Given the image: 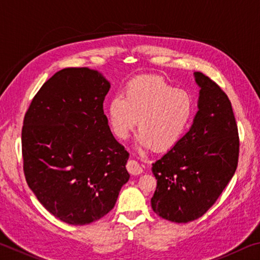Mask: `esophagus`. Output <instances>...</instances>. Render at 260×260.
I'll return each instance as SVG.
<instances>
[{"label":"esophagus","instance_id":"1","mask_svg":"<svg viewBox=\"0 0 260 260\" xmlns=\"http://www.w3.org/2000/svg\"><path fill=\"white\" fill-rule=\"evenodd\" d=\"M127 171H128L132 175H139L143 172V169L138 161L131 159L127 162Z\"/></svg>","mask_w":260,"mask_h":260}]
</instances>
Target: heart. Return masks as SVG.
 Listing matches in <instances>:
<instances>
[{
	"label": "heart",
	"mask_w": 260,
	"mask_h": 260,
	"mask_svg": "<svg viewBox=\"0 0 260 260\" xmlns=\"http://www.w3.org/2000/svg\"><path fill=\"white\" fill-rule=\"evenodd\" d=\"M192 113L190 94L157 77L131 81L122 96H114L108 107L110 126L118 139L128 138L139 120L138 146L157 150H167L179 142Z\"/></svg>",
	"instance_id": "b5f03b06"
}]
</instances>
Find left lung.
I'll list each match as a JSON object with an SVG mask.
<instances>
[{
    "instance_id": "obj_1",
    "label": "left lung",
    "mask_w": 260,
    "mask_h": 260,
    "mask_svg": "<svg viewBox=\"0 0 260 260\" xmlns=\"http://www.w3.org/2000/svg\"><path fill=\"white\" fill-rule=\"evenodd\" d=\"M193 76L201 89L190 129L152 164L157 187L151 208L178 223L202 217L221 195L239 162V132L230 99L203 73Z\"/></svg>"
}]
</instances>
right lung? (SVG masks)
Returning a JSON list of instances; mask_svg holds the SVG:
<instances>
[{"label":"right lung","instance_id":"right-lung-1","mask_svg":"<svg viewBox=\"0 0 260 260\" xmlns=\"http://www.w3.org/2000/svg\"><path fill=\"white\" fill-rule=\"evenodd\" d=\"M110 87L95 70L63 69L43 83L25 113L26 182L51 214L70 225L104 217L129 179V153L113 138L103 111Z\"/></svg>","mask_w":260,"mask_h":260}]
</instances>
